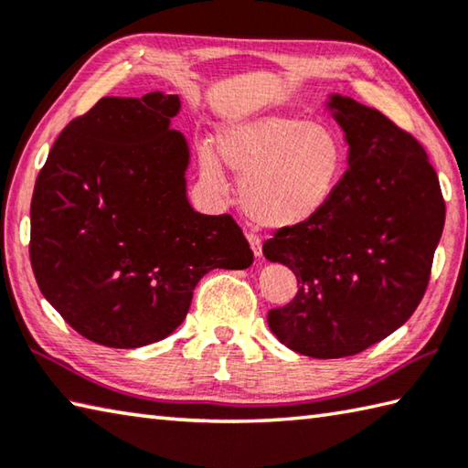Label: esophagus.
Wrapping results in <instances>:
<instances>
[{"instance_id": "obj_1", "label": "esophagus", "mask_w": 468, "mask_h": 468, "mask_svg": "<svg viewBox=\"0 0 468 468\" xmlns=\"http://www.w3.org/2000/svg\"><path fill=\"white\" fill-rule=\"evenodd\" d=\"M248 241H250V248L253 251V256L260 258L261 256V239H260V237L253 235V233H248Z\"/></svg>"}]
</instances>
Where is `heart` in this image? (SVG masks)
Instances as JSON below:
<instances>
[{
    "instance_id": "1",
    "label": "heart",
    "mask_w": 468,
    "mask_h": 468,
    "mask_svg": "<svg viewBox=\"0 0 468 468\" xmlns=\"http://www.w3.org/2000/svg\"><path fill=\"white\" fill-rule=\"evenodd\" d=\"M225 165L241 177L239 200L253 225L286 231L315 218L334 197L346 147L334 126L288 114H253L223 124L217 149L198 147L200 180L227 192Z\"/></svg>"
}]
</instances>
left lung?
Listing matches in <instances>:
<instances>
[{"label": "left lung", "instance_id": "left-lung-1", "mask_svg": "<svg viewBox=\"0 0 468 468\" xmlns=\"http://www.w3.org/2000/svg\"><path fill=\"white\" fill-rule=\"evenodd\" d=\"M347 169L315 218L276 231L263 256L294 271L299 292L268 313L286 347L344 358L393 334L426 292L446 207L426 151L378 110L331 93Z\"/></svg>", "mask_w": 468, "mask_h": 468}]
</instances>
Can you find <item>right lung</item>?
Returning <instances> with one entry per match:
<instances>
[{"instance_id": "add662e5", "label": "right lung", "mask_w": 468, "mask_h": 468, "mask_svg": "<svg viewBox=\"0 0 468 468\" xmlns=\"http://www.w3.org/2000/svg\"><path fill=\"white\" fill-rule=\"evenodd\" d=\"M176 93L101 98L58 134L34 184L30 261L40 292L91 342L141 347L174 334L194 288L253 253L231 215L188 200L190 147Z\"/></svg>"}]
</instances>
